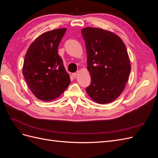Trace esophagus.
I'll use <instances>...</instances> for the list:
<instances>
[{"label": "esophagus", "mask_w": 158, "mask_h": 158, "mask_svg": "<svg viewBox=\"0 0 158 158\" xmlns=\"http://www.w3.org/2000/svg\"><path fill=\"white\" fill-rule=\"evenodd\" d=\"M78 73V72H76V73H73V77H74H74H76V76H77Z\"/></svg>", "instance_id": "1"}]
</instances>
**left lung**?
<instances>
[{"label":"left lung","mask_w":158,"mask_h":158,"mask_svg":"<svg viewBox=\"0 0 158 158\" xmlns=\"http://www.w3.org/2000/svg\"><path fill=\"white\" fill-rule=\"evenodd\" d=\"M82 34L92 80L86 92L98 103L113 102L123 92L131 73L126 46L115 33L101 28L85 27Z\"/></svg>","instance_id":"1"}]
</instances>
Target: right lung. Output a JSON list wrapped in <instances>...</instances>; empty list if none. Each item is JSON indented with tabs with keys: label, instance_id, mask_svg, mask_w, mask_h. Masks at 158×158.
<instances>
[{
	"label": "right lung",
	"instance_id": "obj_1",
	"mask_svg": "<svg viewBox=\"0 0 158 158\" xmlns=\"http://www.w3.org/2000/svg\"><path fill=\"white\" fill-rule=\"evenodd\" d=\"M66 28L42 33L28 48L22 73L28 87L41 101L59 98L70 83L63 61L58 54V47Z\"/></svg>",
	"mask_w": 158,
	"mask_h": 158
}]
</instances>
